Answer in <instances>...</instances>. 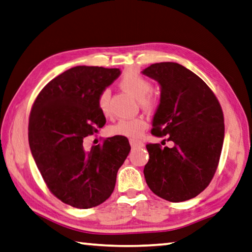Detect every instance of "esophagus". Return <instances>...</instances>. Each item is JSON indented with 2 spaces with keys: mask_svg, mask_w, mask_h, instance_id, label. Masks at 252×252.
<instances>
[{
  "mask_svg": "<svg viewBox=\"0 0 252 252\" xmlns=\"http://www.w3.org/2000/svg\"><path fill=\"white\" fill-rule=\"evenodd\" d=\"M130 144L132 148H142L144 145V143L140 140H135V139H131L130 140Z\"/></svg>",
  "mask_w": 252,
  "mask_h": 252,
  "instance_id": "1",
  "label": "esophagus"
}]
</instances>
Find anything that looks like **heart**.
<instances>
[{"instance_id":"heart-1","label":"heart","mask_w":252,"mask_h":252,"mask_svg":"<svg viewBox=\"0 0 252 252\" xmlns=\"http://www.w3.org/2000/svg\"><path fill=\"white\" fill-rule=\"evenodd\" d=\"M119 86L123 90L139 98L141 107L146 110H153L159 104V95L152 90V81L139 72L133 70L126 71L119 81ZM110 95L109 89H103L100 91L97 98L99 110L106 117L111 114ZM146 127H148V122L142 117L121 119L111 127V133L134 139L139 138L146 130Z\"/></svg>"}]
</instances>
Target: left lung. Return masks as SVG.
<instances>
[{
    "mask_svg": "<svg viewBox=\"0 0 252 252\" xmlns=\"http://www.w3.org/2000/svg\"><path fill=\"white\" fill-rule=\"evenodd\" d=\"M142 72L161 86L151 133L173 142L171 148L146 144V184L168 202L194 198L212 182L220 158L225 136L220 103L203 79L180 63H152Z\"/></svg>",
    "mask_w": 252,
    "mask_h": 252,
    "instance_id": "left-lung-1",
    "label": "left lung"
}]
</instances>
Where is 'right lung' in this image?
Masks as SVG:
<instances>
[{
	"label": "right lung",
	"instance_id": "obj_1",
	"mask_svg": "<svg viewBox=\"0 0 252 252\" xmlns=\"http://www.w3.org/2000/svg\"><path fill=\"white\" fill-rule=\"evenodd\" d=\"M119 76L118 68H70L50 80L32 107V155L50 193L72 207L93 208L110 197L131 150L122 135L85 148L86 136L106 125L98 94Z\"/></svg>",
	"mask_w": 252,
	"mask_h": 252
}]
</instances>
